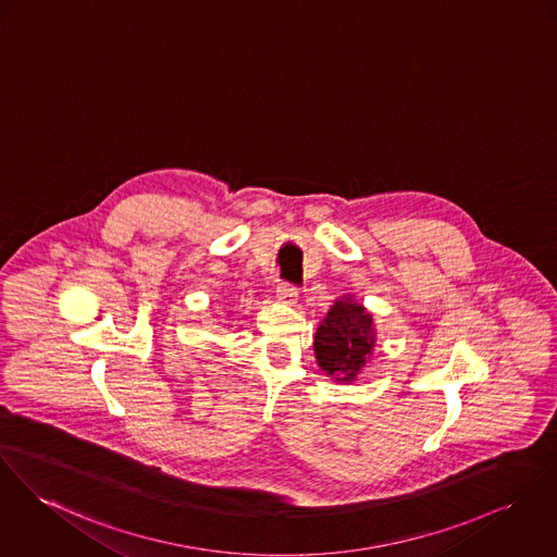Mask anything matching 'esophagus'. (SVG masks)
Wrapping results in <instances>:
<instances>
[{
    "label": "esophagus",
    "mask_w": 557,
    "mask_h": 557,
    "mask_svg": "<svg viewBox=\"0 0 557 557\" xmlns=\"http://www.w3.org/2000/svg\"><path fill=\"white\" fill-rule=\"evenodd\" d=\"M275 293H277V299L282 300V302H288V305L297 302V297H299L297 288H295L293 284H288V282H282V284H277Z\"/></svg>",
    "instance_id": "34e87169"
}]
</instances>
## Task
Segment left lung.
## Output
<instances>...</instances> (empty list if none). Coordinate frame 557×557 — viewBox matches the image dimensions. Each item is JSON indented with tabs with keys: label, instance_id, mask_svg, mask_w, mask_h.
<instances>
[{
	"label": "left lung",
	"instance_id": "left-lung-1",
	"mask_svg": "<svg viewBox=\"0 0 557 557\" xmlns=\"http://www.w3.org/2000/svg\"><path fill=\"white\" fill-rule=\"evenodd\" d=\"M375 345L373 315L351 299L337 300L315 333V358L326 375L351 382Z\"/></svg>",
	"mask_w": 557,
	"mask_h": 557
}]
</instances>
